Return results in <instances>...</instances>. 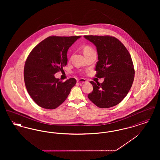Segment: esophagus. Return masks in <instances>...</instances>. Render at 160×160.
Here are the masks:
<instances>
[{"instance_id": "esophagus-1", "label": "esophagus", "mask_w": 160, "mask_h": 160, "mask_svg": "<svg viewBox=\"0 0 160 160\" xmlns=\"http://www.w3.org/2000/svg\"><path fill=\"white\" fill-rule=\"evenodd\" d=\"M86 82L87 81L84 78H80L77 80V83H86Z\"/></svg>"}]
</instances>
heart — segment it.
Returning <instances> with one entry per match:
<instances>
[{"label": "heart", "mask_w": 160, "mask_h": 160, "mask_svg": "<svg viewBox=\"0 0 160 160\" xmlns=\"http://www.w3.org/2000/svg\"><path fill=\"white\" fill-rule=\"evenodd\" d=\"M92 50H93L90 46H86L84 47V53H86L89 52Z\"/></svg>", "instance_id": "b5f03b06"}]
</instances>
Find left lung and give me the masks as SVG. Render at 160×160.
Masks as SVG:
<instances>
[{"label":"left lung","instance_id":"8db88e82","mask_svg":"<svg viewBox=\"0 0 160 160\" xmlns=\"http://www.w3.org/2000/svg\"><path fill=\"white\" fill-rule=\"evenodd\" d=\"M97 47L98 61L95 77L104 78L102 83L91 81L93 91L88 98L99 108H109L122 101L129 91L135 71L129 52L114 37L84 35Z\"/></svg>","mask_w":160,"mask_h":160}]
</instances>
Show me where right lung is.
<instances>
[{
	"instance_id": "1",
	"label": "right lung",
	"mask_w": 160,
	"mask_h": 160,
	"mask_svg": "<svg viewBox=\"0 0 160 160\" xmlns=\"http://www.w3.org/2000/svg\"><path fill=\"white\" fill-rule=\"evenodd\" d=\"M81 36H50L35 46L28 56L24 68V80L32 99L39 106L55 109L67 98L76 83L74 78L65 82L54 74L67 64V52Z\"/></svg>"
}]
</instances>
